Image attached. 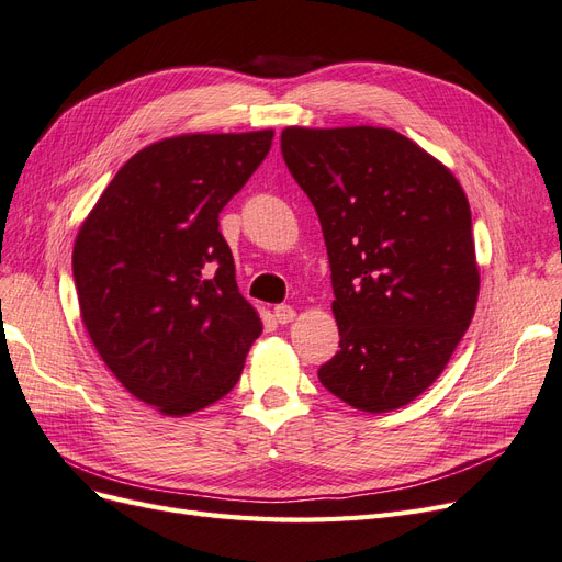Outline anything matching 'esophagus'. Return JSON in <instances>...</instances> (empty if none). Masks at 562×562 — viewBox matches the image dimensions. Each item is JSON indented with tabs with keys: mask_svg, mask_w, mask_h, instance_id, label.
<instances>
[{
	"mask_svg": "<svg viewBox=\"0 0 562 562\" xmlns=\"http://www.w3.org/2000/svg\"><path fill=\"white\" fill-rule=\"evenodd\" d=\"M274 318L283 326V323H291L295 318V310L291 307V304H277V307H274Z\"/></svg>",
	"mask_w": 562,
	"mask_h": 562,
	"instance_id": "esophagus-1",
	"label": "esophagus"
}]
</instances>
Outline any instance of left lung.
<instances>
[{"mask_svg": "<svg viewBox=\"0 0 562 562\" xmlns=\"http://www.w3.org/2000/svg\"><path fill=\"white\" fill-rule=\"evenodd\" d=\"M281 151L330 260L339 351L318 380L363 413L396 411L443 372L479 302L462 184L391 128L288 126Z\"/></svg>", "mask_w": 562, "mask_h": 562, "instance_id": "1", "label": "left lung"}]
</instances>
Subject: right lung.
Returning <instances> with one entry per match:
<instances>
[{
  "label": "right lung",
  "mask_w": 562,
  "mask_h": 562,
  "mask_svg": "<svg viewBox=\"0 0 562 562\" xmlns=\"http://www.w3.org/2000/svg\"><path fill=\"white\" fill-rule=\"evenodd\" d=\"M271 138L190 133L149 145L119 168L77 234L83 328L112 375L161 415L229 394L262 333L217 217Z\"/></svg>",
  "instance_id": "obj_1"
}]
</instances>
